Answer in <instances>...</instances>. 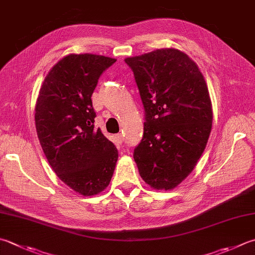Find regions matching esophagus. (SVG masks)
<instances>
[{
    "mask_svg": "<svg viewBox=\"0 0 255 255\" xmlns=\"http://www.w3.org/2000/svg\"><path fill=\"white\" fill-rule=\"evenodd\" d=\"M117 138L120 143H122L124 141V135L122 133H119V134H117Z\"/></svg>",
    "mask_w": 255,
    "mask_h": 255,
    "instance_id": "obj_1",
    "label": "esophagus"
}]
</instances>
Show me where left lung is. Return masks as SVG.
I'll list each match as a JSON object with an SVG mask.
<instances>
[{
  "mask_svg": "<svg viewBox=\"0 0 255 255\" xmlns=\"http://www.w3.org/2000/svg\"><path fill=\"white\" fill-rule=\"evenodd\" d=\"M144 108V132L133 157L153 189L171 190L190 174L212 128V104L198 65L175 49L124 60Z\"/></svg>",
  "mask_w": 255,
  "mask_h": 255,
  "instance_id": "1",
  "label": "left lung"
}]
</instances>
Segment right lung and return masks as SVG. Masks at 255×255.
<instances>
[{"label": "right lung", "mask_w": 255, "mask_h": 255, "mask_svg": "<svg viewBox=\"0 0 255 255\" xmlns=\"http://www.w3.org/2000/svg\"><path fill=\"white\" fill-rule=\"evenodd\" d=\"M115 59L70 54L45 76L35 107L43 152L56 175L78 193L91 196L110 184L119 152L94 128L92 97L100 76Z\"/></svg>", "instance_id": "1"}]
</instances>
